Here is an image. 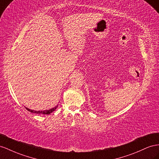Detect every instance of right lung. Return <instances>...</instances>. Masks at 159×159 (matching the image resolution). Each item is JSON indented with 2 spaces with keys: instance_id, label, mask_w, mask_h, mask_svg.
I'll list each match as a JSON object with an SVG mask.
<instances>
[{
  "instance_id": "obj_1",
  "label": "right lung",
  "mask_w": 159,
  "mask_h": 159,
  "mask_svg": "<svg viewBox=\"0 0 159 159\" xmlns=\"http://www.w3.org/2000/svg\"><path fill=\"white\" fill-rule=\"evenodd\" d=\"M57 106H58V105H57L56 106L54 107V108H53L49 109V110H43V111H42V110H41V111H36V110H33L29 109V108H26V109H27L28 111H31V112H32V113H35V114H51V113H52L53 111H55V109H56V108H57Z\"/></svg>"
}]
</instances>
